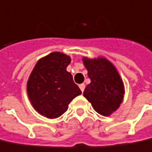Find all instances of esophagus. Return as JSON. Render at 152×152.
<instances>
[{"mask_svg": "<svg viewBox=\"0 0 152 152\" xmlns=\"http://www.w3.org/2000/svg\"><path fill=\"white\" fill-rule=\"evenodd\" d=\"M79 86H80V88L81 92L83 93V92H84V89H85V84H80Z\"/></svg>", "mask_w": 152, "mask_h": 152, "instance_id": "34e87169", "label": "esophagus"}]
</instances>
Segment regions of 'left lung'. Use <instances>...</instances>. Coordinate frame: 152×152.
<instances>
[{
  "label": "left lung",
  "mask_w": 152,
  "mask_h": 152,
  "mask_svg": "<svg viewBox=\"0 0 152 152\" xmlns=\"http://www.w3.org/2000/svg\"><path fill=\"white\" fill-rule=\"evenodd\" d=\"M83 64L91 80L83 95L94 109L103 116H109L124 102V84L116 67L107 58L83 57Z\"/></svg>",
  "instance_id": "1"
}]
</instances>
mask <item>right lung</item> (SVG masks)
<instances>
[{
    "label": "right lung",
    "instance_id": "add662e5",
    "mask_svg": "<svg viewBox=\"0 0 152 152\" xmlns=\"http://www.w3.org/2000/svg\"><path fill=\"white\" fill-rule=\"evenodd\" d=\"M71 58L54 51L41 58L27 81V94L34 109L41 115L55 119L62 115L69 103L81 94L66 67Z\"/></svg>",
    "mask_w": 152,
    "mask_h": 152
}]
</instances>
